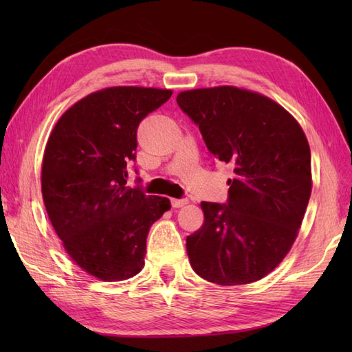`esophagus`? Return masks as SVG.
Segmentation results:
<instances>
[{
	"mask_svg": "<svg viewBox=\"0 0 352 352\" xmlns=\"http://www.w3.org/2000/svg\"><path fill=\"white\" fill-rule=\"evenodd\" d=\"M189 203V199L188 198H180V199H170V204H172V207H183V206H186Z\"/></svg>",
	"mask_w": 352,
	"mask_h": 352,
	"instance_id": "esophagus-1",
	"label": "esophagus"
}]
</instances>
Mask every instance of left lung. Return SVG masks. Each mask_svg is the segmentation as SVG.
<instances>
[{
  "label": "left lung",
  "instance_id": "1",
  "mask_svg": "<svg viewBox=\"0 0 352 352\" xmlns=\"http://www.w3.org/2000/svg\"><path fill=\"white\" fill-rule=\"evenodd\" d=\"M177 104L234 172L227 203L203 201V227L186 239L193 271L222 286L263 278L286 257L309 204L307 138L280 104L233 86L182 92Z\"/></svg>",
  "mask_w": 352,
  "mask_h": 352
}]
</instances>
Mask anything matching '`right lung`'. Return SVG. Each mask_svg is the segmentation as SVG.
Masks as SVG:
<instances>
[{
    "label": "right lung",
    "mask_w": 352,
    "mask_h": 352,
    "mask_svg": "<svg viewBox=\"0 0 352 352\" xmlns=\"http://www.w3.org/2000/svg\"><path fill=\"white\" fill-rule=\"evenodd\" d=\"M153 87H109L65 111L42 162L48 218L76 263L104 281L140 272L146 236L168 198L126 186L142 119L170 98ZM138 172V169H134Z\"/></svg>",
    "instance_id": "add662e5"
}]
</instances>
